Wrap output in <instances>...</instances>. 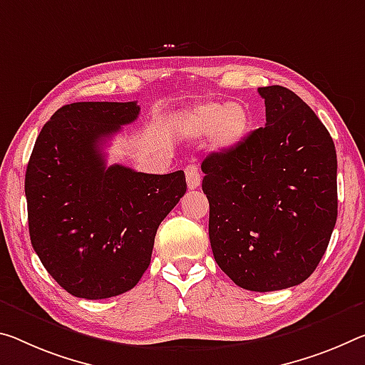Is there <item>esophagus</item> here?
I'll list each match as a JSON object with an SVG mask.
<instances>
[{
  "label": "esophagus",
  "instance_id": "obj_1",
  "mask_svg": "<svg viewBox=\"0 0 365 365\" xmlns=\"http://www.w3.org/2000/svg\"><path fill=\"white\" fill-rule=\"evenodd\" d=\"M185 177H187V185H188L190 190H195V188L200 187L201 175L198 172V167H196V165L185 167Z\"/></svg>",
  "mask_w": 365,
  "mask_h": 365
}]
</instances>
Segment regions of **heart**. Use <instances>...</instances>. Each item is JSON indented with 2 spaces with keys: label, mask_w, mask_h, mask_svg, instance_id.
<instances>
[{
  "label": "heart",
  "mask_w": 365,
  "mask_h": 365,
  "mask_svg": "<svg viewBox=\"0 0 365 365\" xmlns=\"http://www.w3.org/2000/svg\"><path fill=\"white\" fill-rule=\"evenodd\" d=\"M250 117L239 103L207 102L187 115L183 130L188 136L203 138L211 133L212 144L217 149H232L245 140Z\"/></svg>",
  "instance_id": "b5f03b06"
}]
</instances>
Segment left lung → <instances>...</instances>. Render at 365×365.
Wrapping results in <instances>:
<instances>
[{
	"instance_id": "1",
	"label": "left lung",
	"mask_w": 365,
	"mask_h": 365,
	"mask_svg": "<svg viewBox=\"0 0 365 365\" xmlns=\"http://www.w3.org/2000/svg\"><path fill=\"white\" fill-rule=\"evenodd\" d=\"M266 125L201 164L212 255L255 292L304 282L325 255L338 216L336 149L325 125L282 86L258 88Z\"/></svg>"
}]
</instances>
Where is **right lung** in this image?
<instances>
[{
  "label": "right lung",
  "instance_id": "1",
  "mask_svg": "<svg viewBox=\"0 0 365 365\" xmlns=\"http://www.w3.org/2000/svg\"><path fill=\"white\" fill-rule=\"evenodd\" d=\"M136 102H76L51 115L26 170L29 234L50 276L81 299L120 296L151 263L159 224L187 192L165 175L107 167L102 148L140 115Z\"/></svg>",
  "mask_w": 365,
  "mask_h": 365
}]
</instances>
